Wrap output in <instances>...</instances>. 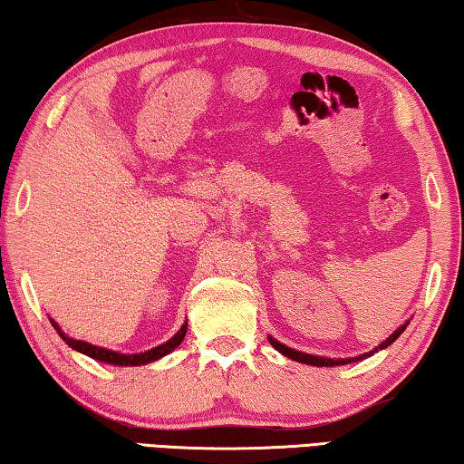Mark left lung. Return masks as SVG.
I'll return each instance as SVG.
<instances>
[{
  "label": "left lung",
  "mask_w": 464,
  "mask_h": 464,
  "mask_svg": "<svg viewBox=\"0 0 464 464\" xmlns=\"http://www.w3.org/2000/svg\"><path fill=\"white\" fill-rule=\"evenodd\" d=\"M410 325V319L405 321L403 325H399L395 332H392L387 340H382L376 348H372L371 352H364V354L354 356V358H325V356H315V354H307V352H298L295 348H288V345L280 343L278 340H274L272 335H268V342L276 348L282 356H286L290 360H295V362H301V364H309V366H343V364H352V362H358V360H364V358H371L372 354H376L379 350L389 348V345L397 340L399 335L405 332V327Z\"/></svg>",
  "instance_id": "1"
}]
</instances>
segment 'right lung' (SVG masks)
I'll return each instance as SVG.
<instances>
[{
	"mask_svg": "<svg viewBox=\"0 0 464 464\" xmlns=\"http://www.w3.org/2000/svg\"><path fill=\"white\" fill-rule=\"evenodd\" d=\"M51 325L57 329V334L61 335V340L65 342L69 348H73L75 352H80V354H85V356H90L93 360H98V362L114 364V366H140V364L155 362V360H160L163 356H168L169 352H174L178 345L182 343L184 335L188 332V324H184L182 327H179V332L174 337H169L166 343L155 345V348L147 350V352H140V354H122V352L100 348V345H93V343H88V342H83V340H75V337H69L65 332H63V329L59 327V324L54 319H51Z\"/></svg>",
	"mask_w": 464,
	"mask_h": 464,
	"instance_id": "right-lung-1",
	"label": "right lung"
}]
</instances>
